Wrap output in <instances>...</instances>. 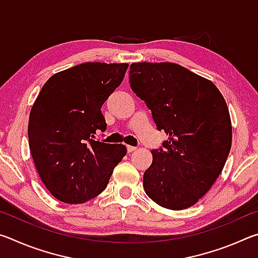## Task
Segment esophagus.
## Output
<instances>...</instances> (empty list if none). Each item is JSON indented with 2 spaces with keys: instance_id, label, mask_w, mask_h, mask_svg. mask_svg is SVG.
I'll return each mask as SVG.
<instances>
[{
  "instance_id": "obj_1",
  "label": "esophagus",
  "mask_w": 258,
  "mask_h": 258,
  "mask_svg": "<svg viewBox=\"0 0 258 258\" xmlns=\"http://www.w3.org/2000/svg\"><path fill=\"white\" fill-rule=\"evenodd\" d=\"M126 150H127V152H133L137 150V148L132 147V146H126Z\"/></svg>"
}]
</instances>
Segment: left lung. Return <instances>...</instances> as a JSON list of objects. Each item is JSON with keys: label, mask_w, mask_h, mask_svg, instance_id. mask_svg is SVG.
Returning a JSON list of instances; mask_svg holds the SVG:
<instances>
[{"label": "left lung", "mask_w": 258, "mask_h": 258, "mask_svg": "<svg viewBox=\"0 0 258 258\" xmlns=\"http://www.w3.org/2000/svg\"><path fill=\"white\" fill-rule=\"evenodd\" d=\"M131 89L168 140L143 174L148 197L181 211L194 206L223 169L232 143L228 106L214 83L172 62H134Z\"/></svg>", "instance_id": "left-lung-1"}]
</instances>
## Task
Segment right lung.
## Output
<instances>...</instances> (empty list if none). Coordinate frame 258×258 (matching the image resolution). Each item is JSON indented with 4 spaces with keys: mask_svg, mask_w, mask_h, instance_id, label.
<instances>
[{
    "mask_svg": "<svg viewBox=\"0 0 258 258\" xmlns=\"http://www.w3.org/2000/svg\"><path fill=\"white\" fill-rule=\"evenodd\" d=\"M127 68L77 64L51 76L35 100L28 123L30 154L42 182L60 202L83 204L97 197L126 155L125 146L93 138L107 128L101 107Z\"/></svg>",
    "mask_w": 258,
    "mask_h": 258,
    "instance_id": "add662e5",
    "label": "right lung"
}]
</instances>
